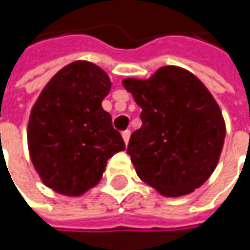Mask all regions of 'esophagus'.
I'll use <instances>...</instances> for the list:
<instances>
[{"label": "esophagus", "mask_w": 250, "mask_h": 250, "mask_svg": "<svg viewBox=\"0 0 250 250\" xmlns=\"http://www.w3.org/2000/svg\"><path fill=\"white\" fill-rule=\"evenodd\" d=\"M130 134H131V131H130V130H125V131L122 133V136H123V140H125V145H128V140H130Z\"/></svg>", "instance_id": "obj_1"}]
</instances>
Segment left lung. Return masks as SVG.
<instances>
[{"instance_id":"obj_1","label":"left lung","mask_w":250,"mask_h":250,"mask_svg":"<svg viewBox=\"0 0 250 250\" xmlns=\"http://www.w3.org/2000/svg\"><path fill=\"white\" fill-rule=\"evenodd\" d=\"M142 108V127L127 153L142 181L165 197L201 187L217 167L226 136L222 110L206 85L178 66H162L149 79L125 78Z\"/></svg>"}]
</instances>
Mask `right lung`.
Instances as JSON below:
<instances>
[{"label": "right lung", "mask_w": 250, "mask_h": 250, "mask_svg": "<svg viewBox=\"0 0 250 250\" xmlns=\"http://www.w3.org/2000/svg\"><path fill=\"white\" fill-rule=\"evenodd\" d=\"M110 88L100 66L78 61L53 76L33 105L27 128L30 158L53 191L82 195L100 182L107 161L125 149L101 107Z\"/></svg>", "instance_id": "1"}]
</instances>
